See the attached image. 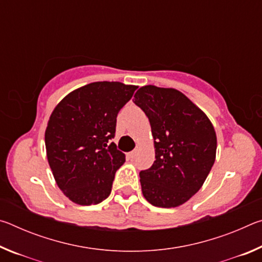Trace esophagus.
Returning a JSON list of instances; mask_svg holds the SVG:
<instances>
[{
    "mask_svg": "<svg viewBox=\"0 0 262 262\" xmlns=\"http://www.w3.org/2000/svg\"><path fill=\"white\" fill-rule=\"evenodd\" d=\"M135 156H136V150H134V151H130V152H128V157H129L130 159L135 158Z\"/></svg>",
    "mask_w": 262,
    "mask_h": 262,
    "instance_id": "34e87169",
    "label": "esophagus"
}]
</instances>
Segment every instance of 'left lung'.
Returning a JSON list of instances; mask_svg holds the SVG:
<instances>
[{"label": "left lung", "mask_w": 262, "mask_h": 262, "mask_svg": "<svg viewBox=\"0 0 262 262\" xmlns=\"http://www.w3.org/2000/svg\"><path fill=\"white\" fill-rule=\"evenodd\" d=\"M134 98L149 119L156 158L151 167L140 172L143 196L155 207L184 205L202 187L215 163L214 126L176 89L144 85Z\"/></svg>", "instance_id": "left-lung-1"}]
</instances>
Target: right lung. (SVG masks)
<instances>
[{"label":"right lung","mask_w":262,"mask_h":262,"mask_svg":"<svg viewBox=\"0 0 262 262\" xmlns=\"http://www.w3.org/2000/svg\"><path fill=\"white\" fill-rule=\"evenodd\" d=\"M136 85L94 82L68 94L47 122L45 145L56 185L70 201L98 205L108 196L125 154L110 143L117 115Z\"/></svg>","instance_id":"1"}]
</instances>
